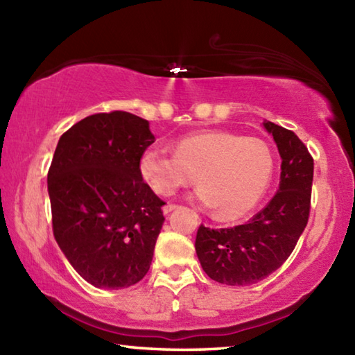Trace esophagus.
<instances>
[{
  "label": "esophagus",
  "mask_w": 355,
  "mask_h": 355,
  "mask_svg": "<svg viewBox=\"0 0 355 355\" xmlns=\"http://www.w3.org/2000/svg\"><path fill=\"white\" fill-rule=\"evenodd\" d=\"M175 208H177L175 203H166V205L163 207V213H164V214H169V213L173 211V209H175Z\"/></svg>",
  "instance_id": "1"
}]
</instances>
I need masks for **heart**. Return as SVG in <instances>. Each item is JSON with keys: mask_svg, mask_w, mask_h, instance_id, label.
I'll return each instance as SVG.
<instances>
[{"mask_svg": "<svg viewBox=\"0 0 355 355\" xmlns=\"http://www.w3.org/2000/svg\"><path fill=\"white\" fill-rule=\"evenodd\" d=\"M272 171L266 142L230 131H199L182 137L175 155L148 147L139 158L141 177L158 196H173L197 177V200L214 208L220 220L248 214L266 192Z\"/></svg>", "mask_w": 355, "mask_h": 355, "instance_id": "1", "label": "heart"}]
</instances>
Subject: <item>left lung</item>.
<instances>
[{
    "mask_svg": "<svg viewBox=\"0 0 355 355\" xmlns=\"http://www.w3.org/2000/svg\"><path fill=\"white\" fill-rule=\"evenodd\" d=\"M277 144L279 189L248 224L233 228L200 225L196 252L209 279L232 286L257 284L286 261L309 222L313 158L291 130L263 122Z\"/></svg>",
    "mask_w": 355,
    "mask_h": 355,
    "instance_id": "8db88e82",
    "label": "left lung"
}]
</instances>
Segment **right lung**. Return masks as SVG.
<instances>
[{
	"mask_svg": "<svg viewBox=\"0 0 355 355\" xmlns=\"http://www.w3.org/2000/svg\"><path fill=\"white\" fill-rule=\"evenodd\" d=\"M155 142L148 122L125 111L89 116L65 131L48 171L53 235L89 284L120 290L144 279L164 202L139 173Z\"/></svg>",
	"mask_w": 355,
	"mask_h": 355,
	"instance_id": "1",
	"label": "right lung"
}]
</instances>
